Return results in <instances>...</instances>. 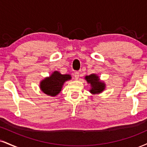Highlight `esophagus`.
Returning <instances> with one entry per match:
<instances>
[{"instance_id": "obj_1", "label": "esophagus", "mask_w": 147, "mask_h": 147, "mask_svg": "<svg viewBox=\"0 0 147 147\" xmlns=\"http://www.w3.org/2000/svg\"><path fill=\"white\" fill-rule=\"evenodd\" d=\"M74 77H75V80H78L79 78V72H75L74 74Z\"/></svg>"}]
</instances>
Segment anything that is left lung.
I'll list each match as a JSON object with an SVG mask.
<instances>
[{
  "label": "left lung",
  "instance_id": "left-lung-1",
  "mask_svg": "<svg viewBox=\"0 0 147 147\" xmlns=\"http://www.w3.org/2000/svg\"><path fill=\"white\" fill-rule=\"evenodd\" d=\"M85 79L88 84L90 85V92L92 94H98L105 90L106 85L103 81L100 80V77L96 74H92L89 76H86Z\"/></svg>",
  "mask_w": 147,
  "mask_h": 147
}]
</instances>
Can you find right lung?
Segmentation results:
<instances>
[{"label":"right lung","instance_id":"1","mask_svg":"<svg viewBox=\"0 0 147 147\" xmlns=\"http://www.w3.org/2000/svg\"><path fill=\"white\" fill-rule=\"evenodd\" d=\"M71 79V75H62L59 71L55 70L49 77H45L40 81V90L48 96L55 97L61 91L64 83Z\"/></svg>","mask_w":147,"mask_h":147}]
</instances>
